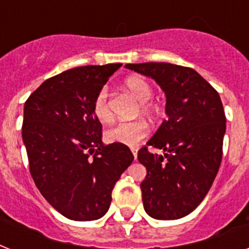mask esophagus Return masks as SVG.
<instances>
[{
    "instance_id": "1",
    "label": "esophagus",
    "mask_w": 249,
    "mask_h": 249,
    "mask_svg": "<svg viewBox=\"0 0 249 249\" xmlns=\"http://www.w3.org/2000/svg\"><path fill=\"white\" fill-rule=\"evenodd\" d=\"M130 150H132V154H133V156H134V159H137V148L132 147Z\"/></svg>"
}]
</instances>
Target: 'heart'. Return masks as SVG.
<instances>
[{
	"instance_id": "obj_1",
	"label": "heart",
	"mask_w": 249,
	"mask_h": 249,
	"mask_svg": "<svg viewBox=\"0 0 249 249\" xmlns=\"http://www.w3.org/2000/svg\"><path fill=\"white\" fill-rule=\"evenodd\" d=\"M125 88L142 103L143 112H151L154 107L148 103V99L152 97V88L148 81L141 76H130L125 80ZM93 112L98 120L107 121L111 117V111L108 106V93L107 89H102L94 99ZM147 134V125L143 121H119L111 125L106 130V140L111 143L124 144V146H136L141 140H143Z\"/></svg>"
}]
</instances>
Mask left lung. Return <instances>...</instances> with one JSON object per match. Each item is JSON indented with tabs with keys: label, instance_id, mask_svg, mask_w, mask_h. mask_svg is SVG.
I'll return each mask as SVG.
<instances>
[{
	"label": "left lung",
	"instance_id": "left-lung-1",
	"mask_svg": "<svg viewBox=\"0 0 249 249\" xmlns=\"http://www.w3.org/2000/svg\"><path fill=\"white\" fill-rule=\"evenodd\" d=\"M151 77L165 93L168 119L148 141L163 155L138 151L147 169L142 183L144 211L156 220H178L200 204L220 169L226 132L222 102L195 70L170 63L125 66Z\"/></svg>",
	"mask_w": 249,
	"mask_h": 249
}]
</instances>
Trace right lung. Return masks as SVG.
I'll return each instance as SVG.
<instances>
[{"label":"right lung","instance_id":"right-lung-1","mask_svg":"<svg viewBox=\"0 0 249 249\" xmlns=\"http://www.w3.org/2000/svg\"><path fill=\"white\" fill-rule=\"evenodd\" d=\"M123 64L84 66L50 77L24 103L21 137L37 189L60 214L93 221L107 213L115 183L134 156L102 142L94 99Z\"/></svg>","mask_w":249,"mask_h":249}]
</instances>
